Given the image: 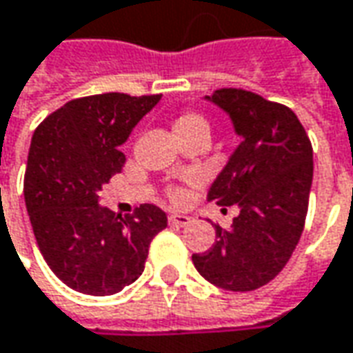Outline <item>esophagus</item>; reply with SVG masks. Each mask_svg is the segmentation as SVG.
Masks as SVG:
<instances>
[{
	"mask_svg": "<svg viewBox=\"0 0 353 353\" xmlns=\"http://www.w3.org/2000/svg\"><path fill=\"white\" fill-rule=\"evenodd\" d=\"M170 224L172 226H177V228H181V226H187L189 222H191V218L185 216V214H170Z\"/></svg>",
	"mask_w": 353,
	"mask_h": 353,
	"instance_id": "obj_1",
	"label": "esophagus"
}]
</instances>
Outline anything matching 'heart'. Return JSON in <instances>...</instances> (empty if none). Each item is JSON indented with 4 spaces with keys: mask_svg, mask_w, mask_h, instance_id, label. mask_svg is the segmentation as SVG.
Masks as SVG:
<instances>
[{
    "mask_svg": "<svg viewBox=\"0 0 353 353\" xmlns=\"http://www.w3.org/2000/svg\"><path fill=\"white\" fill-rule=\"evenodd\" d=\"M196 131H205V133L210 135V123H208L207 117L196 114V112H189V110H187V112H181V114L176 117V121H174V133H176L177 139L189 135V133H196ZM166 195L172 203L179 205V203L185 201L187 191L181 185H172L168 187Z\"/></svg>",
    "mask_w": 353,
    "mask_h": 353,
    "instance_id": "heart-1",
    "label": "heart"
}]
</instances>
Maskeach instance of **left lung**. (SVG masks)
Masks as SVG:
<instances>
[{
    "mask_svg": "<svg viewBox=\"0 0 353 353\" xmlns=\"http://www.w3.org/2000/svg\"><path fill=\"white\" fill-rule=\"evenodd\" d=\"M226 110L243 137L208 201L237 205L239 214L216 241L193 255L199 274L230 292H253L286 267L301 237L313 181V146L297 116L243 88H220L207 96Z\"/></svg>",
    "mask_w": 353,
    "mask_h": 353,
    "instance_id": "8db88e82",
    "label": "left lung"
}]
</instances>
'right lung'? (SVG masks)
I'll return each instance as SVG.
<instances>
[{
	"mask_svg": "<svg viewBox=\"0 0 353 353\" xmlns=\"http://www.w3.org/2000/svg\"><path fill=\"white\" fill-rule=\"evenodd\" d=\"M158 100L123 92L75 98L32 135L25 203L36 243L54 274L81 294L112 296L133 284L150 241L168 226L154 205L125 216L98 207V193L125 164L119 146Z\"/></svg>",
	"mask_w": 353,
	"mask_h": 353,
	"instance_id": "right-lung-1",
	"label": "right lung"
}]
</instances>
